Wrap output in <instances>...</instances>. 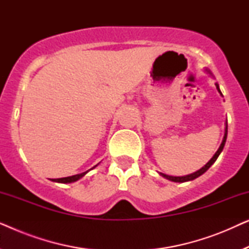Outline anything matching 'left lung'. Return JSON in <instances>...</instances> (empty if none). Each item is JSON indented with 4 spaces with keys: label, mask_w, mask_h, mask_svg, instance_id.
<instances>
[{
    "label": "left lung",
    "mask_w": 249,
    "mask_h": 249,
    "mask_svg": "<svg viewBox=\"0 0 249 249\" xmlns=\"http://www.w3.org/2000/svg\"><path fill=\"white\" fill-rule=\"evenodd\" d=\"M206 71H207V72H209L210 74H212V73H211V71H210V70H207V69H206ZM215 86H216V89H217V91H219V93L221 94V96H222V93H221V90H220V88H219V85H217V84L215 83ZM227 135H228V124L226 122V129H224V136H223L222 142H221V145H220L219 149H217L215 154L213 155V158L211 159L210 161L207 162L206 164L204 165L202 169H199L198 171L194 172V173H192V175L183 176V177H173V176L164 175V173H160V175H161V176L163 177V178L168 179V180H170V181H173V182H186V181H190V180H194V179L198 178L199 176H202L203 173H205V172L207 171V170L210 169V166L212 165L213 163L216 161V159H217V158H219V155L221 154V152H222V149H223V147H224V144H226V141H227Z\"/></svg>",
    "instance_id": "8db88e82"
}]
</instances>
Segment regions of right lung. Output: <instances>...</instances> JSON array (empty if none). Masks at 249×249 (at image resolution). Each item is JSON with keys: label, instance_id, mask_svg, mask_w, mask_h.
Listing matches in <instances>:
<instances>
[{"label": "right lung", "instance_id": "1", "mask_svg": "<svg viewBox=\"0 0 249 249\" xmlns=\"http://www.w3.org/2000/svg\"><path fill=\"white\" fill-rule=\"evenodd\" d=\"M97 166V165H95ZM94 166V168H95ZM91 168V169H94ZM90 169V170H91ZM88 171L86 172H83V173H79V175H74V176H71V177H66V178H59V179H52V181L54 182H60V183H70V182H74L77 181V180H79L80 178H83V177L86 175Z\"/></svg>", "mask_w": 249, "mask_h": 249}]
</instances>
